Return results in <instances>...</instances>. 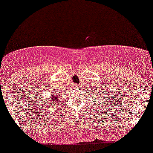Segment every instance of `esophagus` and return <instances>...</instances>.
Here are the masks:
<instances>
[{
	"label": "esophagus",
	"instance_id": "1",
	"mask_svg": "<svg viewBox=\"0 0 153 153\" xmlns=\"http://www.w3.org/2000/svg\"><path fill=\"white\" fill-rule=\"evenodd\" d=\"M79 86L78 85H74V89H77V88H79Z\"/></svg>",
	"mask_w": 153,
	"mask_h": 153
}]
</instances>
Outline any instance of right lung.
<instances>
[{
	"mask_svg": "<svg viewBox=\"0 0 153 153\" xmlns=\"http://www.w3.org/2000/svg\"><path fill=\"white\" fill-rule=\"evenodd\" d=\"M58 92L57 94L54 93L53 95H52V96H51V97H49V100L46 99V100H47L48 103L49 105H52V104H54L55 105V104L56 103V102H59L60 100H58V98H59V97H58Z\"/></svg>",
	"mask_w": 153,
	"mask_h": 153,
	"instance_id": "add662e5",
	"label": "right lung"
}]
</instances>
